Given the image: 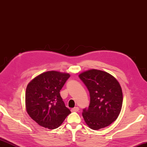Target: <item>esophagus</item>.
<instances>
[{
  "label": "esophagus",
  "mask_w": 147,
  "mask_h": 147,
  "mask_svg": "<svg viewBox=\"0 0 147 147\" xmlns=\"http://www.w3.org/2000/svg\"><path fill=\"white\" fill-rule=\"evenodd\" d=\"M78 111H79V108L78 107H75L71 109V111L72 112H78Z\"/></svg>",
  "instance_id": "obj_1"
}]
</instances>
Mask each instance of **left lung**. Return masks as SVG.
Wrapping results in <instances>:
<instances>
[{"label": "left lung", "instance_id": "1", "mask_svg": "<svg viewBox=\"0 0 147 147\" xmlns=\"http://www.w3.org/2000/svg\"><path fill=\"white\" fill-rule=\"evenodd\" d=\"M90 92V103L82 115L87 125L96 130L108 127L117 120L123 103L120 83L105 71L90 69L79 75Z\"/></svg>", "mask_w": 147, "mask_h": 147}]
</instances>
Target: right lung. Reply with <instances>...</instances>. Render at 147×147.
Returning <instances> with one entry per match:
<instances>
[{"label":"right lung","mask_w":147,"mask_h":147,"mask_svg":"<svg viewBox=\"0 0 147 147\" xmlns=\"http://www.w3.org/2000/svg\"><path fill=\"white\" fill-rule=\"evenodd\" d=\"M69 77L68 73L50 71L38 75L27 84L26 111L39 125L57 128L71 113L59 93Z\"/></svg>","instance_id":"1"}]
</instances>
